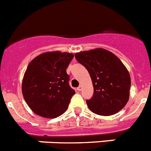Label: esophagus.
Returning <instances> with one entry per match:
<instances>
[{"label":"esophagus","instance_id":"esophagus-1","mask_svg":"<svg viewBox=\"0 0 151 151\" xmlns=\"http://www.w3.org/2000/svg\"><path fill=\"white\" fill-rule=\"evenodd\" d=\"M77 90H78V91H81V90H82V86H79L77 88Z\"/></svg>","mask_w":151,"mask_h":151}]
</instances>
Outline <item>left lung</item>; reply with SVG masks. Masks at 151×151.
<instances>
[{"label": "left lung", "mask_w": 151, "mask_h": 151, "mask_svg": "<svg viewBox=\"0 0 151 151\" xmlns=\"http://www.w3.org/2000/svg\"><path fill=\"white\" fill-rule=\"evenodd\" d=\"M75 58L88 70L93 95L86 100L89 109L99 115H112L122 109L129 99L130 74L113 53L96 48L75 54Z\"/></svg>", "instance_id": "left-lung-1"}]
</instances>
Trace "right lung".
<instances>
[{"instance_id":"add662e5","label":"right lung","mask_w":151,"mask_h":151,"mask_svg":"<svg viewBox=\"0 0 151 151\" xmlns=\"http://www.w3.org/2000/svg\"><path fill=\"white\" fill-rule=\"evenodd\" d=\"M73 58L71 53L48 52L29 64L23 76L22 92L29 107L36 115L54 119L67 110L75 94L66 72Z\"/></svg>"}]
</instances>
